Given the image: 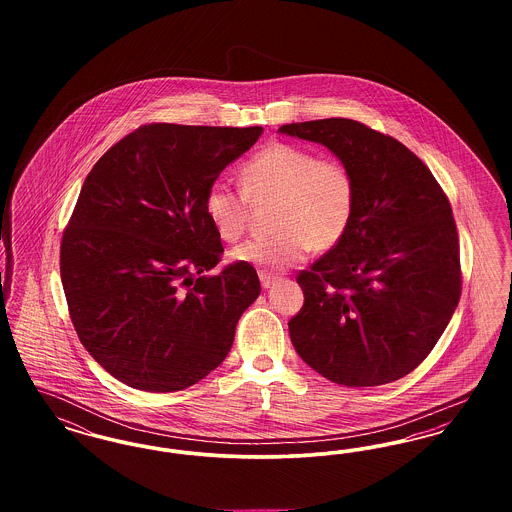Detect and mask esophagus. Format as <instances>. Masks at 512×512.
Returning a JSON list of instances; mask_svg holds the SVG:
<instances>
[{
    "mask_svg": "<svg viewBox=\"0 0 512 512\" xmlns=\"http://www.w3.org/2000/svg\"><path fill=\"white\" fill-rule=\"evenodd\" d=\"M259 278H261V286L268 290L276 280H278V276H274V274H270V272H265V270H261L259 272Z\"/></svg>",
    "mask_w": 512,
    "mask_h": 512,
    "instance_id": "obj_1",
    "label": "esophagus"
}]
</instances>
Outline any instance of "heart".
<instances>
[{
	"label": "heart",
	"mask_w": 512,
	"mask_h": 512,
	"mask_svg": "<svg viewBox=\"0 0 512 512\" xmlns=\"http://www.w3.org/2000/svg\"><path fill=\"white\" fill-rule=\"evenodd\" d=\"M244 192L213 182L205 194V215L222 240L242 238L249 203L274 201L270 236L253 238L230 251L242 265L278 272L303 261L311 249L340 244L355 215L357 190L351 171L332 157L292 144H270L240 169Z\"/></svg>",
	"instance_id": "b5f03b06"
}]
</instances>
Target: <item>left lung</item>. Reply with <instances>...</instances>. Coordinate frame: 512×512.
<instances>
[{"mask_svg":"<svg viewBox=\"0 0 512 512\" xmlns=\"http://www.w3.org/2000/svg\"><path fill=\"white\" fill-rule=\"evenodd\" d=\"M280 134L328 147L351 171L355 215L297 284V355L324 378L370 388L420 365L461 297L459 236L434 174L395 138L351 119L292 122Z\"/></svg>","mask_w":512,"mask_h":512,"instance_id":"obj_1","label":"left lung"}]
</instances>
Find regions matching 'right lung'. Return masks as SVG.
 <instances>
[{"mask_svg": "<svg viewBox=\"0 0 512 512\" xmlns=\"http://www.w3.org/2000/svg\"><path fill=\"white\" fill-rule=\"evenodd\" d=\"M263 126L146 124L86 176L61 242L74 330L111 376L134 390L194 386L226 359L255 268L234 263L205 215V194Z\"/></svg>", "mask_w": 512, "mask_h": 512, "instance_id": "1", "label": "right lung"}]
</instances>
